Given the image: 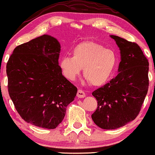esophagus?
Segmentation results:
<instances>
[{
    "label": "esophagus",
    "mask_w": 155,
    "mask_h": 155,
    "mask_svg": "<svg viewBox=\"0 0 155 155\" xmlns=\"http://www.w3.org/2000/svg\"><path fill=\"white\" fill-rule=\"evenodd\" d=\"M77 96L78 98H83V97H86V93H85L84 91L82 90H78L77 92Z\"/></svg>",
    "instance_id": "1"
}]
</instances>
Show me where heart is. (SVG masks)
I'll list each match as a JSON object with an SVG mask.
<instances>
[{
    "mask_svg": "<svg viewBox=\"0 0 155 155\" xmlns=\"http://www.w3.org/2000/svg\"><path fill=\"white\" fill-rule=\"evenodd\" d=\"M117 58L112 50L94 42L81 44L73 49L72 57L64 56L60 68L66 79L74 81L84 68V76L92 86L106 84L112 75Z\"/></svg>",
    "mask_w": 155,
    "mask_h": 155,
    "instance_id": "heart-1",
    "label": "heart"
}]
</instances>
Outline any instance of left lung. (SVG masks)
I'll return each instance as SVG.
<instances>
[{
    "instance_id": "1",
    "label": "left lung",
    "mask_w": 155,
    "mask_h": 155,
    "mask_svg": "<svg viewBox=\"0 0 155 155\" xmlns=\"http://www.w3.org/2000/svg\"><path fill=\"white\" fill-rule=\"evenodd\" d=\"M111 38L120 50L119 74L92 92L97 107L91 118L104 129H117L135 119L149 84V61L138 44L116 35Z\"/></svg>"
}]
</instances>
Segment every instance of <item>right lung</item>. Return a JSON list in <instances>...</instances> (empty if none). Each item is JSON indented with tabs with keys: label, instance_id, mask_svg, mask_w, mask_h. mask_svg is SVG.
<instances>
[{
	"label": "right lung",
	"instance_id": "1",
	"mask_svg": "<svg viewBox=\"0 0 155 155\" xmlns=\"http://www.w3.org/2000/svg\"><path fill=\"white\" fill-rule=\"evenodd\" d=\"M60 51L57 39L44 35L15 47L6 64L8 91L18 113L44 129L62 122L78 91L62 74Z\"/></svg>",
	"mask_w": 155,
	"mask_h": 155
}]
</instances>
